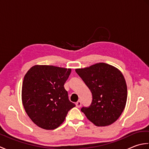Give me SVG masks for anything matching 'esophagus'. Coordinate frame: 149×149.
<instances>
[{
	"label": "esophagus",
	"instance_id": "obj_1",
	"mask_svg": "<svg viewBox=\"0 0 149 149\" xmlns=\"http://www.w3.org/2000/svg\"><path fill=\"white\" fill-rule=\"evenodd\" d=\"M75 105H76V107H80L81 106V102L80 100H79V101H77V102L75 103Z\"/></svg>",
	"mask_w": 149,
	"mask_h": 149
}]
</instances>
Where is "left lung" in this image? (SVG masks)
<instances>
[{
    "instance_id": "8db88e82",
    "label": "left lung",
    "mask_w": 149,
    "mask_h": 149,
    "mask_svg": "<svg viewBox=\"0 0 149 149\" xmlns=\"http://www.w3.org/2000/svg\"><path fill=\"white\" fill-rule=\"evenodd\" d=\"M92 93L89 107L81 111L97 126L112 124L121 115L127 97V88L123 74L118 69L104 63L75 70Z\"/></svg>"
}]
</instances>
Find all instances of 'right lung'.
I'll return each mask as SVG.
<instances>
[{"label":"right lung","instance_id":"1","mask_svg":"<svg viewBox=\"0 0 149 149\" xmlns=\"http://www.w3.org/2000/svg\"><path fill=\"white\" fill-rule=\"evenodd\" d=\"M70 73V68L35 65L25 75L22 103L27 115L38 127L47 130L58 128L75 106L64 88Z\"/></svg>","mask_w":149,"mask_h":149}]
</instances>
